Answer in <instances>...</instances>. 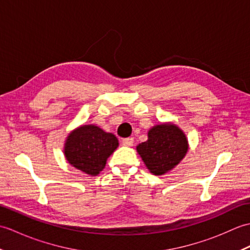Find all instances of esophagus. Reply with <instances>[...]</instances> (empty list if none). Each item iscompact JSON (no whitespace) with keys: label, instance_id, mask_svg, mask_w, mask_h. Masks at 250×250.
I'll return each instance as SVG.
<instances>
[{"label":"esophagus","instance_id":"esophagus-1","mask_svg":"<svg viewBox=\"0 0 250 250\" xmlns=\"http://www.w3.org/2000/svg\"><path fill=\"white\" fill-rule=\"evenodd\" d=\"M133 143H134V140L132 139V137H128V139L122 140V145H124V146H126V147H131V146H133Z\"/></svg>","mask_w":250,"mask_h":250}]
</instances>
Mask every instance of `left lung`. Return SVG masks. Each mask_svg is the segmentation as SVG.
Returning a JSON list of instances; mask_svg holds the SVG:
<instances>
[{
	"label": "left lung",
	"mask_w": 250,
	"mask_h": 250,
	"mask_svg": "<svg viewBox=\"0 0 250 250\" xmlns=\"http://www.w3.org/2000/svg\"><path fill=\"white\" fill-rule=\"evenodd\" d=\"M188 149L187 136L172 122L153 125L148 131V140L136 146V151L146 167L157 176L167 174L178 166Z\"/></svg>",
	"instance_id": "left-lung-1"
}]
</instances>
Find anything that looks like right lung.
<instances>
[{"instance_id":"1","label":"right lung","mask_w":250,"mask_h":250,"mask_svg":"<svg viewBox=\"0 0 250 250\" xmlns=\"http://www.w3.org/2000/svg\"><path fill=\"white\" fill-rule=\"evenodd\" d=\"M118 145L113 133L95 125H83L67 135L63 152L72 167L90 176H97Z\"/></svg>"}]
</instances>
